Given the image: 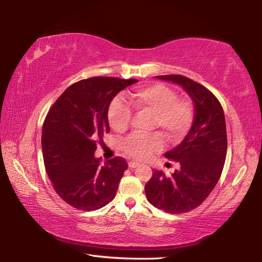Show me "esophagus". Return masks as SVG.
Wrapping results in <instances>:
<instances>
[{"instance_id": "esophagus-1", "label": "esophagus", "mask_w": 262, "mask_h": 262, "mask_svg": "<svg viewBox=\"0 0 262 262\" xmlns=\"http://www.w3.org/2000/svg\"><path fill=\"white\" fill-rule=\"evenodd\" d=\"M140 165V164L139 163H137V162H129V163H128V166H129V168H135V167H137V166H139Z\"/></svg>"}]
</instances>
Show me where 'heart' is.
<instances>
[{"mask_svg": "<svg viewBox=\"0 0 262 262\" xmlns=\"http://www.w3.org/2000/svg\"><path fill=\"white\" fill-rule=\"evenodd\" d=\"M136 111L152 114L151 127L158 128L171 143H178L188 134L194 122V106L189 99L178 98L176 91L164 84L156 83L137 89L129 96ZM132 108L125 100L117 97L111 101L107 119L112 129L125 132L132 120ZM163 148L162 136L133 134L123 141V152L132 158L145 159Z\"/></svg>", "mask_w": 262, "mask_h": 262, "instance_id": "heart-1", "label": "heart"}]
</instances>
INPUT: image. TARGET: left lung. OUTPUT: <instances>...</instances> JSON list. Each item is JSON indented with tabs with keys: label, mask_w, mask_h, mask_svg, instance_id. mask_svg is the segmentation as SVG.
Instances as JSON below:
<instances>
[{
	"label": "left lung",
	"mask_w": 262,
	"mask_h": 262,
	"mask_svg": "<svg viewBox=\"0 0 262 262\" xmlns=\"http://www.w3.org/2000/svg\"><path fill=\"white\" fill-rule=\"evenodd\" d=\"M156 77L183 86L194 101L195 115L184 141L165 154L180 168L171 177L154 171L145 184V195L158 209L183 214L200 206L221 178L228 148L224 112L216 96L200 83L183 75Z\"/></svg>",
	"instance_id": "left-lung-1"
}]
</instances>
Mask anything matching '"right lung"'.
<instances>
[{"mask_svg":"<svg viewBox=\"0 0 262 262\" xmlns=\"http://www.w3.org/2000/svg\"><path fill=\"white\" fill-rule=\"evenodd\" d=\"M135 78L97 76L67 88L48 111L42 126V157L56 194L78 210L92 211L113 200L128 164L95 157L97 143L110 132L111 101Z\"/></svg>","mask_w":262,"mask_h":262,"instance_id":"obj_1","label":"right lung"}]
</instances>
